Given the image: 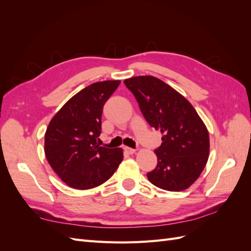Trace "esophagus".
<instances>
[{
	"label": "esophagus",
	"instance_id": "esophagus-1",
	"mask_svg": "<svg viewBox=\"0 0 251 251\" xmlns=\"http://www.w3.org/2000/svg\"><path fill=\"white\" fill-rule=\"evenodd\" d=\"M124 150H125V153H126L128 155H132V154H134L135 151H136V150H134L132 148H128V147H125Z\"/></svg>",
	"mask_w": 251,
	"mask_h": 251
}]
</instances>
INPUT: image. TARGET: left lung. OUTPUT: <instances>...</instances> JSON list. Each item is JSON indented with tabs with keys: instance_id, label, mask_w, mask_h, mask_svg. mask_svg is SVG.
Here are the masks:
<instances>
[{
	"instance_id": "1",
	"label": "left lung",
	"mask_w": 251,
	"mask_h": 251,
	"mask_svg": "<svg viewBox=\"0 0 251 251\" xmlns=\"http://www.w3.org/2000/svg\"><path fill=\"white\" fill-rule=\"evenodd\" d=\"M151 126L160 131L156 169L148 173L151 184L170 192L188 188L199 178L209 156L206 126L186 98L168 83L146 75L125 79Z\"/></svg>"
}]
</instances>
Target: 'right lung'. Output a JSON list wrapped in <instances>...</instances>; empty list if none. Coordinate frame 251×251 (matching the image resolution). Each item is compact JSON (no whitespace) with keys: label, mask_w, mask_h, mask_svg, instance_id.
<instances>
[{"label":"right lung","mask_w":251,"mask_h":251,"mask_svg":"<svg viewBox=\"0 0 251 251\" xmlns=\"http://www.w3.org/2000/svg\"><path fill=\"white\" fill-rule=\"evenodd\" d=\"M120 80L94 82L71 97L52 117L45 133V155L67 185L89 189L104 183L123 161V149L97 143L102 108Z\"/></svg>","instance_id":"obj_1"}]
</instances>
